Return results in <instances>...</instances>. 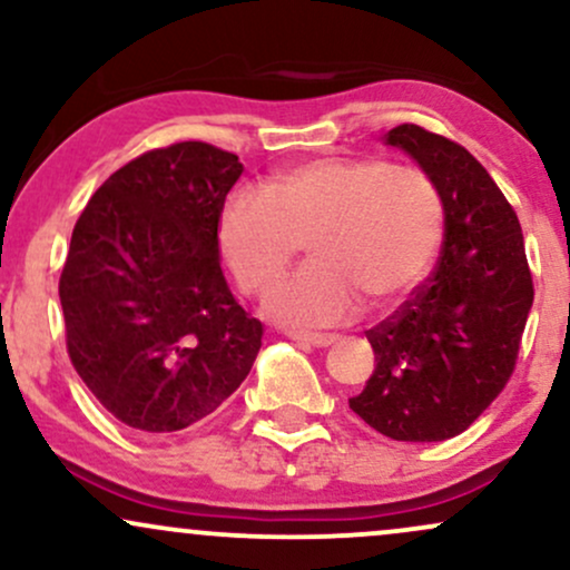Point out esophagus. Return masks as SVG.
I'll return each instance as SVG.
<instances>
[{"instance_id": "esophagus-1", "label": "esophagus", "mask_w": 570, "mask_h": 570, "mask_svg": "<svg viewBox=\"0 0 570 570\" xmlns=\"http://www.w3.org/2000/svg\"><path fill=\"white\" fill-rule=\"evenodd\" d=\"M289 337L303 345H311V348H330L332 343H337V335H311V332H292Z\"/></svg>"}]
</instances>
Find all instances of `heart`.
Returning a JSON list of instances; mask_svg holds the SVG:
<instances>
[{
    "label": "heart",
    "mask_w": 570,
    "mask_h": 570,
    "mask_svg": "<svg viewBox=\"0 0 570 570\" xmlns=\"http://www.w3.org/2000/svg\"><path fill=\"white\" fill-rule=\"evenodd\" d=\"M442 198L426 171L377 158H318L222 203L219 252L240 289L265 292L307 240L313 263L267 294L284 326H330L407 294L434 263Z\"/></svg>",
    "instance_id": "heart-1"
}]
</instances>
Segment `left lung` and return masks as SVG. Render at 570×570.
Returning <instances> with one entry per match:
<instances>
[{
	"label": "left lung",
	"mask_w": 570,
	"mask_h": 570,
	"mask_svg": "<svg viewBox=\"0 0 570 570\" xmlns=\"http://www.w3.org/2000/svg\"><path fill=\"white\" fill-rule=\"evenodd\" d=\"M385 144L431 176L444 208L436 273L372 326L375 372L351 410L396 442H442L466 431L514 372L533 278L514 208L461 144L412 126Z\"/></svg>",
	"instance_id": "8db88e82"
}]
</instances>
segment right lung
Wrapping results in <instances>:
<instances>
[{"instance_id":"right-lung-1","label":"right lung","mask_w":570,"mask_h":570,"mask_svg":"<svg viewBox=\"0 0 570 570\" xmlns=\"http://www.w3.org/2000/svg\"><path fill=\"white\" fill-rule=\"evenodd\" d=\"M244 166L206 141L149 149L96 189L58 294L67 351L120 423L168 434L212 415L246 381L263 324L219 265L222 203Z\"/></svg>"}]
</instances>
